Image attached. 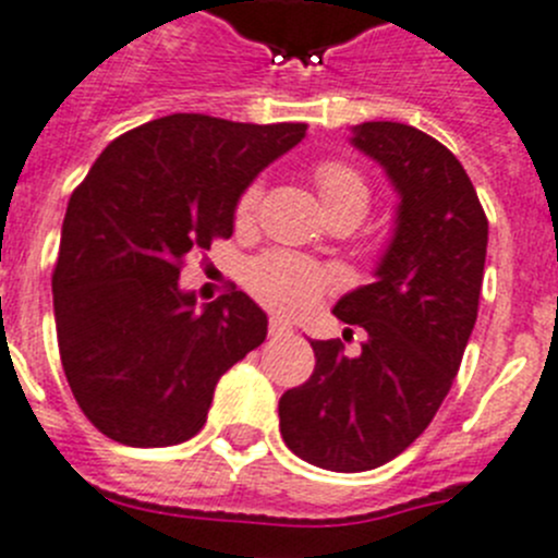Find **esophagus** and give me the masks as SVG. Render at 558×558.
Instances as JSON below:
<instances>
[{"instance_id": "esophagus-1", "label": "esophagus", "mask_w": 558, "mask_h": 558, "mask_svg": "<svg viewBox=\"0 0 558 558\" xmlns=\"http://www.w3.org/2000/svg\"><path fill=\"white\" fill-rule=\"evenodd\" d=\"M291 333V325L286 323V319H280V316H272L269 319V336L272 339H280V336H289Z\"/></svg>"}]
</instances>
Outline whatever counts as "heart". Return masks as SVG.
I'll return each instance as SVG.
<instances>
[{"label": "heart", "mask_w": 558, "mask_h": 558, "mask_svg": "<svg viewBox=\"0 0 558 558\" xmlns=\"http://www.w3.org/2000/svg\"><path fill=\"white\" fill-rule=\"evenodd\" d=\"M314 180L330 219L353 217L359 222L364 219L373 192H369V183L359 169L344 163V160H323L316 167ZM260 197H264L260 180L244 189L233 214L239 228H250L255 222ZM336 280L339 278H336L333 269L323 267L305 255L289 253V250H272V253L258 255L247 267V289L253 291V298L267 308L280 311V314L308 311L311 305L319 303V298L330 286H336Z\"/></svg>", "instance_id": "heart-1"}]
</instances>
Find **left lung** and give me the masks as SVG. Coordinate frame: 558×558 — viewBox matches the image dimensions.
<instances>
[{
    "mask_svg": "<svg viewBox=\"0 0 558 558\" xmlns=\"http://www.w3.org/2000/svg\"><path fill=\"white\" fill-rule=\"evenodd\" d=\"M353 144L400 194L375 283L333 308L366 339L359 355L339 339L311 341L314 373L278 405L291 453L333 473L375 470L430 425L478 319L489 235L478 194L445 144L400 122L359 124Z\"/></svg>",
    "mask_w": 558,
    "mask_h": 558,
    "instance_id": "1",
    "label": "left lung"
}]
</instances>
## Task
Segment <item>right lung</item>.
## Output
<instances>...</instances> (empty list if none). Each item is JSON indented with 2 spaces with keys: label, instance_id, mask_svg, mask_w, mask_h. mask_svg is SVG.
Listing matches in <instances>:
<instances>
[{
  "label": "right lung",
  "instance_id": "right-lung-1",
  "mask_svg": "<svg viewBox=\"0 0 558 558\" xmlns=\"http://www.w3.org/2000/svg\"><path fill=\"white\" fill-rule=\"evenodd\" d=\"M308 124L172 113L119 135L74 189L52 272L60 364L83 414L130 448L205 425L217 380L267 339V314L228 291L197 308L185 255L230 239L235 203Z\"/></svg>",
  "mask_w": 558,
  "mask_h": 558
}]
</instances>
